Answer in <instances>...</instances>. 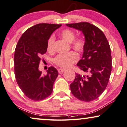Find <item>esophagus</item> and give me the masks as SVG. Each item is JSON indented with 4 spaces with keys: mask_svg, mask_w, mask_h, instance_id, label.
I'll use <instances>...</instances> for the list:
<instances>
[{
    "mask_svg": "<svg viewBox=\"0 0 127 127\" xmlns=\"http://www.w3.org/2000/svg\"><path fill=\"white\" fill-rule=\"evenodd\" d=\"M65 69H63V68H59L58 69V72L59 73H62V72H63L64 71H65Z\"/></svg>",
    "mask_w": 127,
    "mask_h": 127,
    "instance_id": "34e87169",
    "label": "esophagus"
}]
</instances>
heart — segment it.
<instances>
[{"label":"heart","instance_id":"1","mask_svg":"<svg viewBox=\"0 0 127 127\" xmlns=\"http://www.w3.org/2000/svg\"><path fill=\"white\" fill-rule=\"evenodd\" d=\"M60 35L67 42H70L71 46L78 52H83L85 47V41L82 38H75L74 32L69 29H65L61 32ZM55 38L53 35H50L47 41V50L49 52H53L55 49ZM78 60L77 53L70 52L66 54H59L54 59L53 62L56 65L63 68H68L75 63Z\"/></svg>","mask_w":127,"mask_h":127}]
</instances>
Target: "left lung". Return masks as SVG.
Wrapping results in <instances>:
<instances>
[{
	"label": "left lung",
	"instance_id": "8db88e82",
	"mask_svg": "<svg viewBox=\"0 0 127 127\" xmlns=\"http://www.w3.org/2000/svg\"><path fill=\"white\" fill-rule=\"evenodd\" d=\"M82 31L85 47L77 65L86 75L75 74L70 84L72 95L79 100L91 102L100 96L107 87L112 68L111 49L102 30L87 22L67 24Z\"/></svg>",
	"mask_w": 127,
	"mask_h": 127
}]
</instances>
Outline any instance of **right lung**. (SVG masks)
Segmentation results:
<instances>
[{
  "label": "right lung",
  "instance_id": "right-lung-1",
  "mask_svg": "<svg viewBox=\"0 0 127 127\" xmlns=\"http://www.w3.org/2000/svg\"><path fill=\"white\" fill-rule=\"evenodd\" d=\"M62 24L41 23L27 29L18 40L15 49L14 68L18 85L24 94L32 100L46 99L53 91L58 71L50 67L42 75L38 67L42 55L47 51V41Z\"/></svg>",
  "mask_w": 127,
  "mask_h": 127
}]
</instances>
